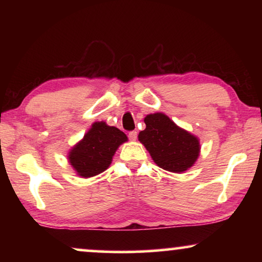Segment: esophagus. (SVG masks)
Returning <instances> with one entry per match:
<instances>
[{
  "instance_id": "1",
  "label": "esophagus",
  "mask_w": 262,
  "mask_h": 262,
  "mask_svg": "<svg viewBox=\"0 0 262 262\" xmlns=\"http://www.w3.org/2000/svg\"><path fill=\"white\" fill-rule=\"evenodd\" d=\"M137 132L136 131H131L130 134H128V138L131 139V141H136V139H137Z\"/></svg>"
}]
</instances>
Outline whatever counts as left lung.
<instances>
[{"label":"left lung","mask_w":262,"mask_h":262,"mask_svg":"<svg viewBox=\"0 0 262 262\" xmlns=\"http://www.w3.org/2000/svg\"><path fill=\"white\" fill-rule=\"evenodd\" d=\"M144 123L146 127L139 132L138 141L145 146L157 166L179 174L193 167L202 148L196 136L178 126L161 112L148 114Z\"/></svg>","instance_id":"left-lung-1"}]
</instances>
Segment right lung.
Returning a JSON list of instances; mask_svg holds the SVG:
<instances>
[{"mask_svg":"<svg viewBox=\"0 0 262 262\" xmlns=\"http://www.w3.org/2000/svg\"><path fill=\"white\" fill-rule=\"evenodd\" d=\"M127 142V136L105 121H95L83 138L68 154V161L80 178H92L105 171L112 163L118 148Z\"/></svg>","mask_w":262,"mask_h":262,"instance_id":"add662e5","label":"right lung"}]
</instances>
